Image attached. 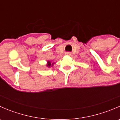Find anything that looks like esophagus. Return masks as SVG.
<instances>
[{
    "label": "esophagus",
    "mask_w": 120,
    "mask_h": 120,
    "mask_svg": "<svg viewBox=\"0 0 120 120\" xmlns=\"http://www.w3.org/2000/svg\"><path fill=\"white\" fill-rule=\"evenodd\" d=\"M65 54H66V55H68V56L71 55V53H70V52H66V53H65Z\"/></svg>",
    "instance_id": "obj_1"
}]
</instances>
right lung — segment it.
I'll return each mask as SVG.
<instances>
[{"label": "right lung", "mask_w": 120, "mask_h": 120, "mask_svg": "<svg viewBox=\"0 0 120 120\" xmlns=\"http://www.w3.org/2000/svg\"><path fill=\"white\" fill-rule=\"evenodd\" d=\"M53 63H51V62H50V61H48V64H47V67H52V66H53Z\"/></svg>", "instance_id": "add662e5"}]
</instances>
